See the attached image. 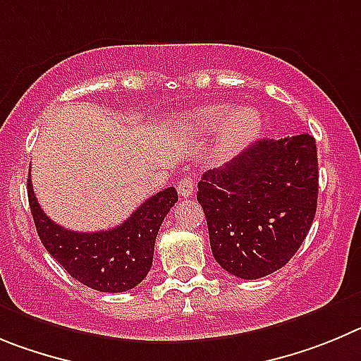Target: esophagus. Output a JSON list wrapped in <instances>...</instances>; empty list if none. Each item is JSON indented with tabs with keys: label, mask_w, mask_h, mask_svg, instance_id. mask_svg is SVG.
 Returning <instances> with one entry per match:
<instances>
[{
	"label": "esophagus",
	"mask_w": 361,
	"mask_h": 361,
	"mask_svg": "<svg viewBox=\"0 0 361 361\" xmlns=\"http://www.w3.org/2000/svg\"><path fill=\"white\" fill-rule=\"evenodd\" d=\"M176 188L181 197H190L194 194V180L190 176H183L178 181Z\"/></svg>",
	"instance_id": "34e87169"
}]
</instances>
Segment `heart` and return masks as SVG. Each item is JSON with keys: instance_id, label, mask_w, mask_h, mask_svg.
<instances>
[{"instance_id": "b5f03b06", "label": "heart", "mask_w": 361, "mask_h": 361, "mask_svg": "<svg viewBox=\"0 0 361 361\" xmlns=\"http://www.w3.org/2000/svg\"><path fill=\"white\" fill-rule=\"evenodd\" d=\"M187 122L197 133L219 129L216 149L221 157L245 149L262 131V116L253 106L232 108L230 104H212L188 113Z\"/></svg>"}]
</instances>
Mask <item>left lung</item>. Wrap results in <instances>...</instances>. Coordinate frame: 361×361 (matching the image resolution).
<instances>
[{
	"label": "left lung",
	"mask_w": 361,
	"mask_h": 361,
	"mask_svg": "<svg viewBox=\"0 0 361 361\" xmlns=\"http://www.w3.org/2000/svg\"><path fill=\"white\" fill-rule=\"evenodd\" d=\"M317 197V144L307 133L257 140L197 183L214 259L248 281L288 264L310 232Z\"/></svg>",
	"instance_id": "obj_1"
}]
</instances>
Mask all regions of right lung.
I'll use <instances>...</instances> for the list:
<instances>
[{
    "label": "right lung",
    "mask_w": 361,
    "mask_h": 361,
    "mask_svg": "<svg viewBox=\"0 0 361 361\" xmlns=\"http://www.w3.org/2000/svg\"><path fill=\"white\" fill-rule=\"evenodd\" d=\"M176 201V188L169 187L115 228L73 232L43 212L28 180V203L43 246L71 277L104 293L129 291L144 281L152 266L158 230Z\"/></svg>",
    "instance_id": "right-lung-1"
}]
</instances>
